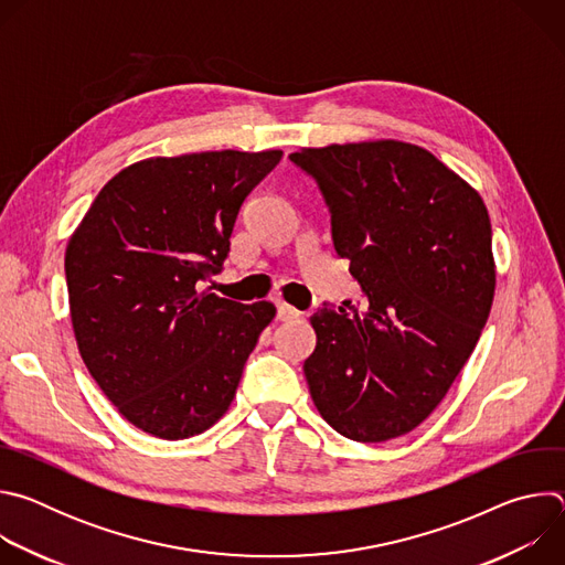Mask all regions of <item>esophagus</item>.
Instances as JSON below:
<instances>
[{
	"label": "esophagus",
	"mask_w": 565,
	"mask_h": 565,
	"mask_svg": "<svg viewBox=\"0 0 565 565\" xmlns=\"http://www.w3.org/2000/svg\"><path fill=\"white\" fill-rule=\"evenodd\" d=\"M303 312H299L297 308H292L290 303H277V319L279 321H292V319H299Z\"/></svg>",
	"instance_id": "1"
}]
</instances>
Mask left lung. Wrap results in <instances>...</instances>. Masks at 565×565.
Wrapping results in <instances>:
<instances>
[{"mask_svg":"<svg viewBox=\"0 0 565 565\" xmlns=\"http://www.w3.org/2000/svg\"><path fill=\"white\" fill-rule=\"evenodd\" d=\"M292 163L331 212L366 303L319 308L303 375L338 434L384 443L440 405L490 317L497 266L480 194L412 142L303 147Z\"/></svg>","mask_w":565,"mask_h":565,"instance_id":"left-lung-1","label":"left lung"}]
</instances>
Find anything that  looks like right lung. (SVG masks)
<instances>
[{"mask_svg":"<svg viewBox=\"0 0 565 565\" xmlns=\"http://www.w3.org/2000/svg\"><path fill=\"white\" fill-rule=\"evenodd\" d=\"M284 151L156 156L118 172L68 238L71 324L122 418L181 440L232 405L277 308L201 290L221 270L241 203Z\"/></svg>","mask_w":565,"mask_h":565,"instance_id":"add662e5","label":"right lung"}]
</instances>
